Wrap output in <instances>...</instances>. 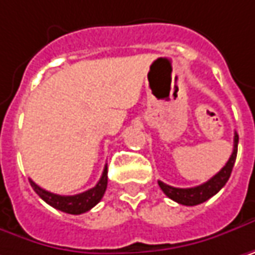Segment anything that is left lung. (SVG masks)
I'll return each mask as SVG.
<instances>
[{"instance_id":"left-lung-1","label":"left lung","mask_w":255,"mask_h":255,"mask_svg":"<svg viewBox=\"0 0 255 255\" xmlns=\"http://www.w3.org/2000/svg\"><path fill=\"white\" fill-rule=\"evenodd\" d=\"M237 151H238V134L235 132L234 134V150H232L231 157L227 161V164L214 177H211L208 182H205L199 186L182 189V187L169 186V185L158 180V186L161 187V190L164 192V195L167 198H170L172 201L180 203V205L195 206V205L203 203L209 198H212L214 195H217L218 192L225 186V183L228 182V179L231 176L232 167H234V163H235V158H237Z\"/></svg>"}]
</instances>
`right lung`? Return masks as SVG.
Returning a JSON list of instances; mask_svg holds the SVG:
<instances>
[{
    "mask_svg": "<svg viewBox=\"0 0 255 255\" xmlns=\"http://www.w3.org/2000/svg\"><path fill=\"white\" fill-rule=\"evenodd\" d=\"M28 180H30L31 187L34 189V192L50 206L62 211V212L70 214V215H81V214L88 212L89 209H92L102 199V196L107 190V185H108V166L105 164L102 176L95 186L92 189H88L86 192L79 193V195H73V196H63V195H56L52 192H47V190L37 186L31 179H28Z\"/></svg>",
    "mask_w": 255,
    "mask_h": 255,
    "instance_id": "1",
    "label": "right lung"
}]
</instances>
